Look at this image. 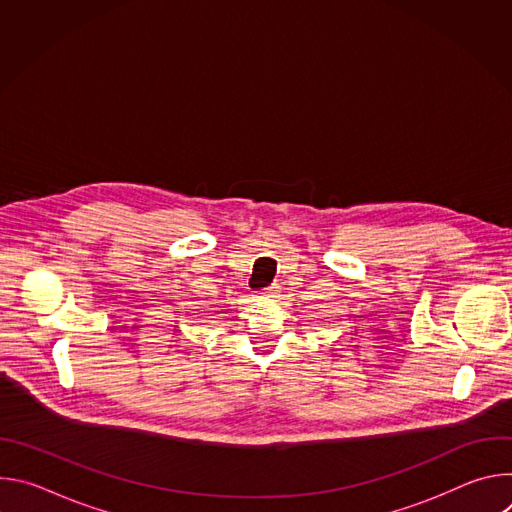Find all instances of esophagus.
Returning a JSON list of instances; mask_svg holds the SVG:
<instances>
[{"mask_svg": "<svg viewBox=\"0 0 512 512\" xmlns=\"http://www.w3.org/2000/svg\"><path fill=\"white\" fill-rule=\"evenodd\" d=\"M263 294H265V296H269V294H273V289H271V287H267V289H263Z\"/></svg>", "mask_w": 512, "mask_h": 512, "instance_id": "1", "label": "esophagus"}]
</instances>
